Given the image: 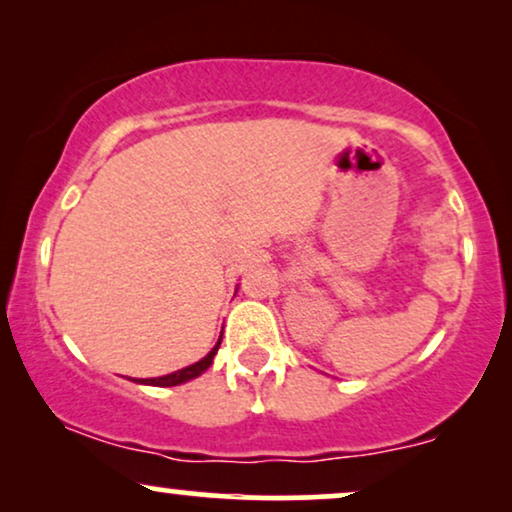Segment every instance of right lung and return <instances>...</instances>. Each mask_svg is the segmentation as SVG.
I'll return each mask as SVG.
<instances>
[{
  "label": "right lung",
  "instance_id": "add662e5",
  "mask_svg": "<svg viewBox=\"0 0 512 512\" xmlns=\"http://www.w3.org/2000/svg\"><path fill=\"white\" fill-rule=\"evenodd\" d=\"M219 345H221V338L212 347V352H209L205 359H200L198 363H193V366H186V368L177 370V373H170V375H163V377H149V380H135V382L151 384V387H177V384H184L188 380H193V377L202 375L209 366H212L214 356H216V352H219Z\"/></svg>",
  "mask_w": 512,
  "mask_h": 512
}]
</instances>
